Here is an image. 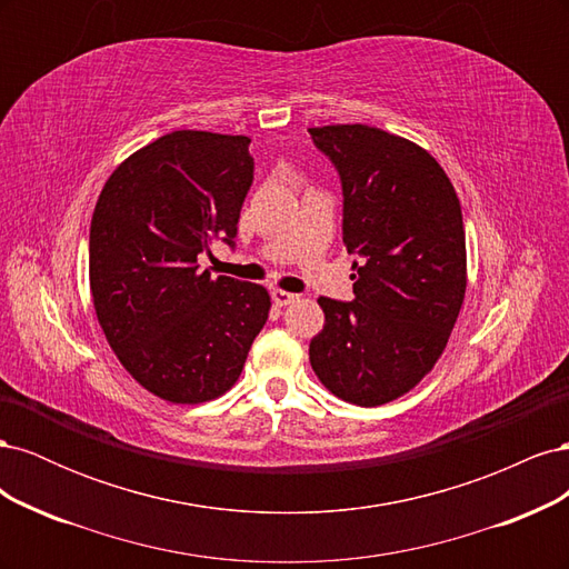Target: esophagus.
I'll return each instance as SVG.
<instances>
[{
	"instance_id": "1",
	"label": "esophagus",
	"mask_w": 569,
	"mask_h": 569,
	"mask_svg": "<svg viewBox=\"0 0 569 569\" xmlns=\"http://www.w3.org/2000/svg\"><path fill=\"white\" fill-rule=\"evenodd\" d=\"M272 301L274 306H289L291 301H297V295H291V291L284 289H272Z\"/></svg>"
}]
</instances>
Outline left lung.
<instances>
[{
    "label": "left lung",
    "mask_w": 569,
    "mask_h": 569,
    "mask_svg": "<svg viewBox=\"0 0 569 569\" xmlns=\"http://www.w3.org/2000/svg\"><path fill=\"white\" fill-rule=\"evenodd\" d=\"M343 192V244L356 253L353 301L320 297L311 339L318 380L341 401L382 406L408 393L441 358L468 289L456 189L437 159L370 126L308 128Z\"/></svg>",
    "instance_id": "8db88e82"
}]
</instances>
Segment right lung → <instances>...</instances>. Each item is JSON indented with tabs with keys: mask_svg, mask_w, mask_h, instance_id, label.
<instances>
[{
	"mask_svg": "<svg viewBox=\"0 0 569 569\" xmlns=\"http://www.w3.org/2000/svg\"><path fill=\"white\" fill-rule=\"evenodd\" d=\"M247 134L176 130L120 163L90 226V291L109 347L134 382L170 403H203L234 387L270 295L199 270L230 247L253 182Z\"/></svg>",
	"mask_w": 569,
	"mask_h": 569,
	"instance_id": "1",
	"label": "right lung"
}]
</instances>
